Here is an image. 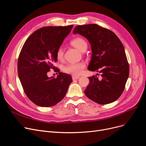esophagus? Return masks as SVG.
I'll return each instance as SVG.
<instances>
[{
    "mask_svg": "<svg viewBox=\"0 0 146 146\" xmlns=\"http://www.w3.org/2000/svg\"><path fill=\"white\" fill-rule=\"evenodd\" d=\"M80 77H79V76H72V79L73 80H77L78 79H79Z\"/></svg>",
    "mask_w": 146,
    "mask_h": 146,
    "instance_id": "esophagus-1",
    "label": "esophagus"
}]
</instances>
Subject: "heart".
I'll use <instances>...</instances> for the list:
<instances>
[{
  "instance_id": "1",
  "label": "heart",
  "mask_w": 146,
  "mask_h": 146,
  "mask_svg": "<svg viewBox=\"0 0 146 146\" xmlns=\"http://www.w3.org/2000/svg\"><path fill=\"white\" fill-rule=\"evenodd\" d=\"M71 44L74 47L77 48L81 52L85 51L88 47L86 41L81 37H77L74 38L71 41ZM64 51L63 49L60 47L56 52V57L58 60H61L63 57ZM85 67V64L84 63H69L62 67V70L68 74H70L74 76H79L81 74L83 71V69Z\"/></svg>"
}]
</instances>
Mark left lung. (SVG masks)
<instances>
[{
	"label": "left lung",
	"instance_id": "obj_1",
	"mask_svg": "<svg viewBox=\"0 0 146 146\" xmlns=\"http://www.w3.org/2000/svg\"><path fill=\"white\" fill-rule=\"evenodd\" d=\"M73 33L89 41L92 54L88 70L101 74L99 79L96 76L89 78L86 96L101 105L115 101L123 92L129 76V64L121 41L112 31L95 24L76 26Z\"/></svg>",
	"mask_w": 146,
	"mask_h": 146
}]
</instances>
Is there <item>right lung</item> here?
Here are the masks:
<instances>
[{
  "label": "right lung",
  "instance_id": "1",
  "mask_svg": "<svg viewBox=\"0 0 146 146\" xmlns=\"http://www.w3.org/2000/svg\"><path fill=\"white\" fill-rule=\"evenodd\" d=\"M73 25L45 27L36 30L25 42L18 61V73L23 89L35 105L50 107L64 98L72 82L71 76L59 72L53 66L56 52ZM52 68L59 72L57 78H48Z\"/></svg>",
  "mask_w": 146,
  "mask_h": 146
}]
</instances>
